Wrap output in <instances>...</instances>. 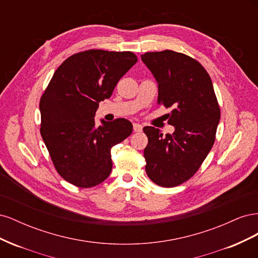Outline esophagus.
Instances as JSON below:
<instances>
[{
	"label": "esophagus",
	"mask_w": 258,
	"mask_h": 258,
	"mask_svg": "<svg viewBox=\"0 0 258 258\" xmlns=\"http://www.w3.org/2000/svg\"><path fill=\"white\" fill-rule=\"evenodd\" d=\"M142 129H143V127L140 123H134V130L136 132H141Z\"/></svg>",
	"instance_id": "1"
}]
</instances>
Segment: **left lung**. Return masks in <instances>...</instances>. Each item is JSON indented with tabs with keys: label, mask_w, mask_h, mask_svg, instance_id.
I'll return each instance as SVG.
<instances>
[{
	"label": "left lung",
	"mask_w": 258,
	"mask_h": 258,
	"mask_svg": "<svg viewBox=\"0 0 258 258\" xmlns=\"http://www.w3.org/2000/svg\"><path fill=\"white\" fill-rule=\"evenodd\" d=\"M158 84V104L172 107L168 123L172 135L162 137L155 127H144L146 173L154 183L174 187L189 179L212 148L221 111L213 84L197 60L173 50L141 56Z\"/></svg>",
	"instance_id": "8db88e82"
}]
</instances>
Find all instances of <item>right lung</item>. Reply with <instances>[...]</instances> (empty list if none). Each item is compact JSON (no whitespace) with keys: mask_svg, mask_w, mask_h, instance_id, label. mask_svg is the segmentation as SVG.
I'll use <instances>...</instances> for the list:
<instances>
[{"mask_svg":"<svg viewBox=\"0 0 258 258\" xmlns=\"http://www.w3.org/2000/svg\"><path fill=\"white\" fill-rule=\"evenodd\" d=\"M138 58L131 51L90 49L75 53L53 73L40 101L41 135L57 172L81 188L110 175L111 148L132 132L124 118L95 122L99 102L108 99Z\"/></svg>","mask_w":258,"mask_h":258,"instance_id":"add662e5","label":"right lung"}]
</instances>
